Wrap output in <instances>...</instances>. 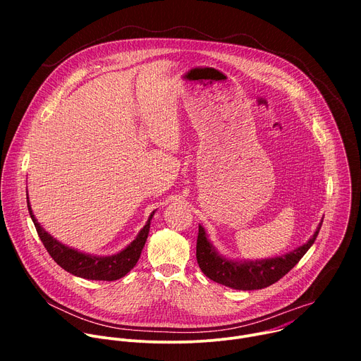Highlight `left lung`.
I'll return each instance as SVG.
<instances>
[{
	"instance_id": "obj_1",
	"label": "left lung",
	"mask_w": 361,
	"mask_h": 361,
	"mask_svg": "<svg viewBox=\"0 0 361 361\" xmlns=\"http://www.w3.org/2000/svg\"><path fill=\"white\" fill-rule=\"evenodd\" d=\"M323 221L314 235L301 247L283 257L255 263H238L220 257L201 226H198L197 237V263L201 271L210 280L235 288V290H259L269 287L283 279L308 251L316 241Z\"/></svg>"
}]
</instances>
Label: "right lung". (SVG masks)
Segmentation results:
<instances>
[{
  "mask_svg": "<svg viewBox=\"0 0 361 361\" xmlns=\"http://www.w3.org/2000/svg\"><path fill=\"white\" fill-rule=\"evenodd\" d=\"M28 212L32 219V223L35 226V230L38 233V237L41 238L45 250L48 254L53 257V260L66 271L81 277L87 280H102V281H113L124 277L138 262L142 247L147 241L148 231H149V221L152 219V214L149 216L147 224L142 227V230L138 233L135 240L121 252L111 255V257H94L87 255L82 252H78L77 250L68 248L67 245L59 243L56 238L51 237L48 233L44 231V228L39 227L37 223L31 207L30 201L27 202Z\"/></svg>",
  "mask_w": 361,
  "mask_h": 361,
  "instance_id": "add662e5",
  "label": "right lung"
}]
</instances>
